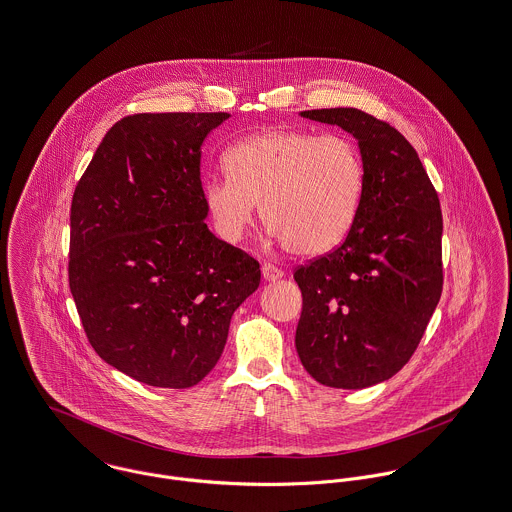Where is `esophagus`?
Listing matches in <instances>:
<instances>
[{"label":"esophagus","instance_id":"obj_1","mask_svg":"<svg viewBox=\"0 0 512 512\" xmlns=\"http://www.w3.org/2000/svg\"><path fill=\"white\" fill-rule=\"evenodd\" d=\"M261 271H263V278L269 280V282H275V280L282 278V275H284V271L280 267H276L275 263H271V261H265Z\"/></svg>","mask_w":512,"mask_h":512}]
</instances>
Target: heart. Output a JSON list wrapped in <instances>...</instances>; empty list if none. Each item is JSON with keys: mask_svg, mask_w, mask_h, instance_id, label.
I'll use <instances>...</instances> for the list:
<instances>
[{"mask_svg": "<svg viewBox=\"0 0 512 512\" xmlns=\"http://www.w3.org/2000/svg\"><path fill=\"white\" fill-rule=\"evenodd\" d=\"M228 177L204 185L218 234L239 241L257 204L271 236L296 255H323L353 230L364 191V161L343 134L276 128L239 140L224 154Z\"/></svg>", "mask_w": 512, "mask_h": 512, "instance_id": "b5f03b06", "label": "heart"}]
</instances>
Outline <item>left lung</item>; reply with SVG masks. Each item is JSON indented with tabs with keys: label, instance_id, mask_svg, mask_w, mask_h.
Segmentation results:
<instances>
[{
	"label": "left lung",
	"instance_id": "1",
	"mask_svg": "<svg viewBox=\"0 0 512 512\" xmlns=\"http://www.w3.org/2000/svg\"><path fill=\"white\" fill-rule=\"evenodd\" d=\"M302 117L358 140L364 191L353 230L300 265L296 351L315 382L360 390L399 372L417 351L442 294V212L415 148L386 120L358 109Z\"/></svg>",
	"mask_w": 512,
	"mask_h": 512
}]
</instances>
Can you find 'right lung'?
I'll use <instances>...</instances> for the list:
<instances>
[{"instance_id": "1", "label": "right lung", "mask_w": 512, "mask_h": 512, "mask_svg": "<svg viewBox=\"0 0 512 512\" xmlns=\"http://www.w3.org/2000/svg\"><path fill=\"white\" fill-rule=\"evenodd\" d=\"M228 113H140L105 134L70 210V290L107 364L185 390L220 360L259 261L214 236L200 146Z\"/></svg>"}]
</instances>
